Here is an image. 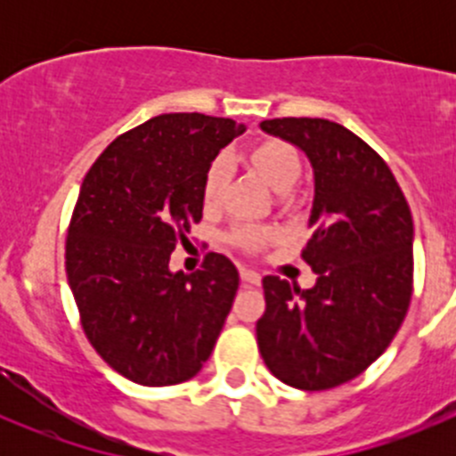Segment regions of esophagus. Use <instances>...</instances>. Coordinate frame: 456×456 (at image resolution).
<instances>
[{"mask_svg": "<svg viewBox=\"0 0 456 456\" xmlns=\"http://www.w3.org/2000/svg\"><path fill=\"white\" fill-rule=\"evenodd\" d=\"M240 278L245 280L247 284H254V287H257V284L262 282L260 273H256V271H251V269H240Z\"/></svg>", "mask_w": 456, "mask_h": 456, "instance_id": "obj_1", "label": "esophagus"}]
</instances>
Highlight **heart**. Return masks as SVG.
Listing matches in <instances>:
<instances>
[{"label": "heart", "mask_w": 456, "mask_h": 456, "mask_svg": "<svg viewBox=\"0 0 456 456\" xmlns=\"http://www.w3.org/2000/svg\"><path fill=\"white\" fill-rule=\"evenodd\" d=\"M247 163L278 194H287L302 174V163L297 151L291 145H287V142L275 139L256 142L247 151ZM224 183H227V167H224V160L218 159L207 167L205 178H202V202H205V209H216L220 205ZM271 238H273V233L269 229L254 227V224H242V227L233 229L232 233V240L245 251L262 249Z\"/></svg>", "instance_id": "1"}]
</instances>
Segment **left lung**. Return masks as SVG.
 Segmentation results:
<instances>
[{
    "label": "left lung",
    "mask_w": 456,
    "mask_h": 456,
    "mask_svg": "<svg viewBox=\"0 0 456 456\" xmlns=\"http://www.w3.org/2000/svg\"><path fill=\"white\" fill-rule=\"evenodd\" d=\"M262 132L305 151L314 167V236L302 257L311 289L266 275L257 348L266 369L300 390L362 375L393 342L412 296V216L388 165L326 118H271Z\"/></svg>",
    "instance_id": "left-lung-1"
}]
</instances>
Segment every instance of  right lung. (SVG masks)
<instances>
[{"mask_svg":"<svg viewBox=\"0 0 456 456\" xmlns=\"http://www.w3.org/2000/svg\"><path fill=\"white\" fill-rule=\"evenodd\" d=\"M247 127L199 112L160 114L105 147L86 174L66 240V273L94 351L141 386L191 379L209 360L238 269L209 254L169 269L202 218V178Z\"/></svg>","mask_w":456,"mask_h":456,"instance_id":"right-lung-1","label":"right lung"}]
</instances>
